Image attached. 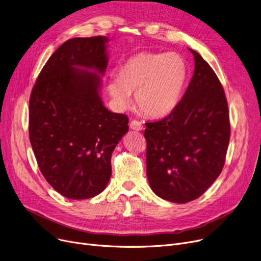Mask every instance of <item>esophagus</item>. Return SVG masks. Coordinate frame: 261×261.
<instances>
[{
  "mask_svg": "<svg viewBox=\"0 0 261 261\" xmlns=\"http://www.w3.org/2000/svg\"><path fill=\"white\" fill-rule=\"evenodd\" d=\"M130 128H131L132 130L141 131V130H143V125H142L141 121L136 120V119H133V120L130 122Z\"/></svg>",
  "mask_w": 261,
  "mask_h": 261,
  "instance_id": "obj_1",
  "label": "esophagus"
}]
</instances>
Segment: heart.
<instances>
[{"mask_svg": "<svg viewBox=\"0 0 261 261\" xmlns=\"http://www.w3.org/2000/svg\"><path fill=\"white\" fill-rule=\"evenodd\" d=\"M188 66L177 53L141 51L118 67L117 77L108 80V90L118 106H126L130 93L142 112L151 117L169 114L179 105Z\"/></svg>", "mask_w": 261, "mask_h": 261, "instance_id": "obj_1", "label": "heart"}]
</instances>
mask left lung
Listing matches in <instances>:
<instances>
[{
	"label": "left lung",
	"instance_id": "8db88e82",
	"mask_svg": "<svg viewBox=\"0 0 261 261\" xmlns=\"http://www.w3.org/2000/svg\"><path fill=\"white\" fill-rule=\"evenodd\" d=\"M179 105L158 121L146 122L147 177L153 193L173 203L202 196L224 166L230 126L220 80L200 54Z\"/></svg>",
	"mask_w": 261,
	"mask_h": 261
}]
</instances>
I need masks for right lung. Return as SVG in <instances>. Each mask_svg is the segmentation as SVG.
<instances>
[{
    "label": "right lung",
    "instance_id": "right-lung-1",
    "mask_svg": "<svg viewBox=\"0 0 261 261\" xmlns=\"http://www.w3.org/2000/svg\"><path fill=\"white\" fill-rule=\"evenodd\" d=\"M107 37L67 40L43 66L30 99V140L48 184L68 199L99 195L111 177L114 148L128 117L103 106Z\"/></svg>",
    "mask_w": 261,
    "mask_h": 261
}]
</instances>
